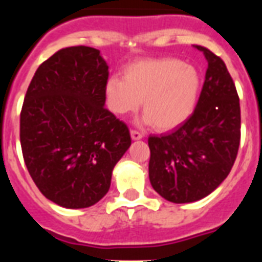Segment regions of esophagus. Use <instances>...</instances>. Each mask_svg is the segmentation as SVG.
Instances as JSON below:
<instances>
[{
  "instance_id": "esophagus-1",
  "label": "esophagus",
  "mask_w": 262,
  "mask_h": 262,
  "mask_svg": "<svg viewBox=\"0 0 262 262\" xmlns=\"http://www.w3.org/2000/svg\"><path fill=\"white\" fill-rule=\"evenodd\" d=\"M131 138H133L134 140H139V139L143 138V134L139 133L138 129H131Z\"/></svg>"
}]
</instances>
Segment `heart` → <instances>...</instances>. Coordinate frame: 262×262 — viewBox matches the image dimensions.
<instances>
[{"mask_svg": "<svg viewBox=\"0 0 262 262\" xmlns=\"http://www.w3.org/2000/svg\"><path fill=\"white\" fill-rule=\"evenodd\" d=\"M201 89L200 73L174 57L143 59L113 76L105 88L108 107L118 115L138 110L143 99L145 122L157 129H172L190 117Z\"/></svg>", "mask_w": 262, "mask_h": 262, "instance_id": "b5f03b06", "label": "heart"}]
</instances>
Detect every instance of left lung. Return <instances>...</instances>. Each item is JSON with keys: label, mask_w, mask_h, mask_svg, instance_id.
<instances>
[{"label": "left lung", "mask_w": 262, "mask_h": 262, "mask_svg": "<svg viewBox=\"0 0 262 262\" xmlns=\"http://www.w3.org/2000/svg\"><path fill=\"white\" fill-rule=\"evenodd\" d=\"M207 60L194 113L173 133L149 136V181L173 203L195 202L230 174L240 145V102L226 64L209 48L194 46Z\"/></svg>", "instance_id": "1"}]
</instances>
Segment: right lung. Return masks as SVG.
Instances as JSON below:
<instances>
[{
    "label": "right lung",
    "mask_w": 262,
    "mask_h": 262,
    "mask_svg": "<svg viewBox=\"0 0 262 262\" xmlns=\"http://www.w3.org/2000/svg\"><path fill=\"white\" fill-rule=\"evenodd\" d=\"M107 78L98 50L61 48L39 66L25 96L23 160L40 193L67 209L103 198L131 145L127 124L105 107Z\"/></svg>",
    "instance_id": "obj_1"
}]
</instances>
